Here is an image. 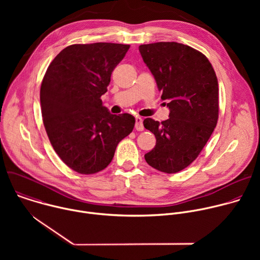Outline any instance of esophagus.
I'll return each mask as SVG.
<instances>
[{"instance_id": "34e87169", "label": "esophagus", "mask_w": 260, "mask_h": 260, "mask_svg": "<svg viewBox=\"0 0 260 260\" xmlns=\"http://www.w3.org/2000/svg\"><path fill=\"white\" fill-rule=\"evenodd\" d=\"M136 129L139 132H142L144 129V125H143V119L141 117H136V125H135Z\"/></svg>"}]
</instances>
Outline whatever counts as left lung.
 Masks as SVG:
<instances>
[{"label": "left lung", "mask_w": 260, "mask_h": 260, "mask_svg": "<svg viewBox=\"0 0 260 260\" xmlns=\"http://www.w3.org/2000/svg\"><path fill=\"white\" fill-rule=\"evenodd\" d=\"M139 51L170 109V118L161 123L144 119L145 128L156 138L145 160L160 172L174 174L199 156L217 124L216 74L202 52L181 43L143 44Z\"/></svg>", "instance_id": "8db88e82"}]
</instances>
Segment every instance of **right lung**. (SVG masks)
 Instances as JSON below:
<instances>
[{"instance_id":"1","label":"right lung","mask_w":260,"mask_h":260,"mask_svg":"<svg viewBox=\"0 0 260 260\" xmlns=\"http://www.w3.org/2000/svg\"><path fill=\"white\" fill-rule=\"evenodd\" d=\"M128 49L116 43L70 45L45 73L40 89L43 123L56 154L77 173L107 168L118 143L134 129L133 115L111 114L101 100Z\"/></svg>"}]
</instances>
